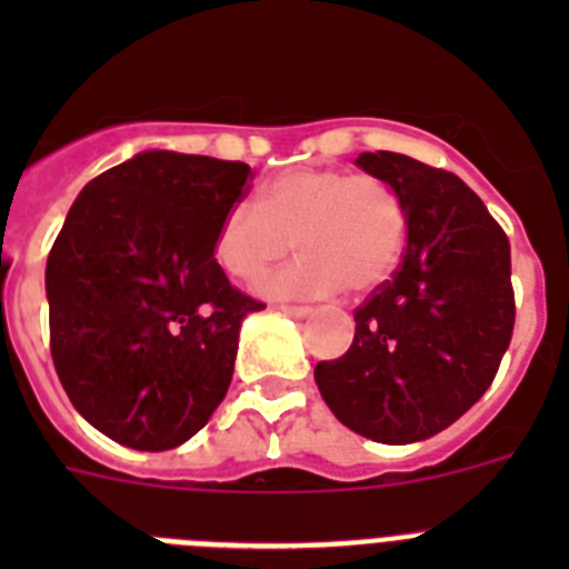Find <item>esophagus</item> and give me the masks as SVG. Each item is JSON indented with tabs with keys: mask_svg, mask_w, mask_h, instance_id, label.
Listing matches in <instances>:
<instances>
[{
	"mask_svg": "<svg viewBox=\"0 0 569 569\" xmlns=\"http://www.w3.org/2000/svg\"><path fill=\"white\" fill-rule=\"evenodd\" d=\"M279 310H284V313L293 316V319H305V316L310 313V308H305V305H279Z\"/></svg>",
	"mask_w": 569,
	"mask_h": 569,
	"instance_id": "1",
	"label": "esophagus"
}]
</instances>
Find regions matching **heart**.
<instances>
[{"label":"heart","instance_id":"obj_1","mask_svg":"<svg viewBox=\"0 0 569 569\" xmlns=\"http://www.w3.org/2000/svg\"><path fill=\"white\" fill-rule=\"evenodd\" d=\"M299 241L305 253L261 281L276 299H313L345 288L365 296L399 268L407 208L373 173L290 168L261 188L259 202H236L216 230V261L239 281H256Z\"/></svg>","mask_w":569,"mask_h":569}]
</instances>
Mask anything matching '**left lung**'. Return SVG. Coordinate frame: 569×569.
Instances as JSON below:
<instances>
[{
  "mask_svg": "<svg viewBox=\"0 0 569 569\" xmlns=\"http://www.w3.org/2000/svg\"><path fill=\"white\" fill-rule=\"evenodd\" d=\"M356 164L405 199L407 248L356 308L347 353L316 365V385L353 433L410 445L453 425L499 373L516 325L510 241L450 170L390 150Z\"/></svg>",
  "mask_w": 569,
  "mask_h": 569,
  "instance_id": "8db88e82",
  "label": "left lung"
}]
</instances>
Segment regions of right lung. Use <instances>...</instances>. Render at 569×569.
<instances>
[{
  "label": "right lung",
  "mask_w": 569,
  "mask_h": 569,
  "mask_svg": "<svg viewBox=\"0 0 569 569\" xmlns=\"http://www.w3.org/2000/svg\"><path fill=\"white\" fill-rule=\"evenodd\" d=\"M250 164L148 150L84 184L44 270L50 356L99 433L170 450L199 433L233 379L241 319L264 305L216 261Z\"/></svg>",
  "instance_id": "obj_1"
}]
</instances>
